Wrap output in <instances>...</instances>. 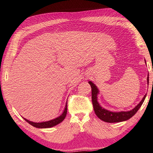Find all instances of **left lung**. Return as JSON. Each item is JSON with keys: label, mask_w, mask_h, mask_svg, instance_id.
Listing matches in <instances>:
<instances>
[{"label": "left lung", "mask_w": 153, "mask_h": 153, "mask_svg": "<svg viewBox=\"0 0 153 153\" xmlns=\"http://www.w3.org/2000/svg\"><path fill=\"white\" fill-rule=\"evenodd\" d=\"M145 61H146V60H145ZM147 84L149 85V75L147 78ZM88 83L91 85L92 88V101L95 114L100 120L107 123L121 122V121H124L130 119L131 117L134 116L137 112V111L139 110V108L142 106V105L143 104L147 96L146 94L143 96L142 101H141L134 108L132 109L131 111L112 112L103 108L100 105L98 101H97V95L99 94L100 91L99 89L97 88V86L94 83H92L91 81H88Z\"/></svg>", "instance_id": "8db88e82"}]
</instances>
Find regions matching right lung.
Wrapping results in <instances>:
<instances>
[{
    "instance_id": "obj_1",
    "label": "right lung",
    "mask_w": 153,
    "mask_h": 153,
    "mask_svg": "<svg viewBox=\"0 0 153 153\" xmlns=\"http://www.w3.org/2000/svg\"><path fill=\"white\" fill-rule=\"evenodd\" d=\"M66 114H67V101H66L63 112L62 113L61 115H60L59 116L56 117V118L55 119L51 120L50 121H43V122L37 123V122H33V121H29L28 120L25 118V117H23V118H24V120H25L27 122L30 123L31 125H32V126L36 128H50L53 126H56V125H57V124L62 122V121H63L64 119L65 118Z\"/></svg>"
}]
</instances>
